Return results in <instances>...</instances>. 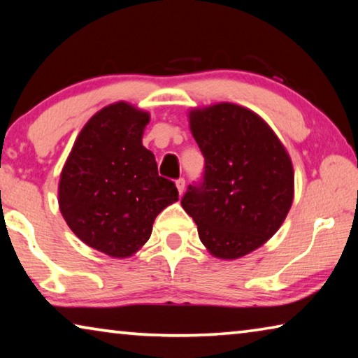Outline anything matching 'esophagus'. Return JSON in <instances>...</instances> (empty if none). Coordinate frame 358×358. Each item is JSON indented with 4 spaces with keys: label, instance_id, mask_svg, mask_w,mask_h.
I'll return each instance as SVG.
<instances>
[{
    "label": "esophagus",
    "instance_id": "1",
    "mask_svg": "<svg viewBox=\"0 0 358 358\" xmlns=\"http://www.w3.org/2000/svg\"><path fill=\"white\" fill-rule=\"evenodd\" d=\"M175 185H177V189H178V192L180 194H183L185 192V178H178L177 181H175Z\"/></svg>",
    "mask_w": 358,
    "mask_h": 358
}]
</instances>
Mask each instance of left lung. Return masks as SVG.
Returning <instances> with one entry per match:
<instances>
[{
	"instance_id": "1",
	"label": "left lung",
	"mask_w": 358,
	"mask_h": 358,
	"mask_svg": "<svg viewBox=\"0 0 358 358\" xmlns=\"http://www.w3.org/2000/svg\"><path fill=\"white\" fill-rule=\"evenodd\" d=\"M189 129L205 157L203 183L181 207L211 256L235 260L273 237L294 201L286 147L256 112L232 102L191 108Z\"/></svg>"
}]
</instances>
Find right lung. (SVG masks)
<instances>
[{
	"label": "right lung",
	"instance_id": "add662e5",
	"mask_svg": "<svg viewBox=\"0 0 358 358\" xmlns=\"http://www.w3.org/2000/svg\"><path fill=\"white\" fill-rule=\"evenodd\" d=\"M150 113L118 101L101 108L77 136L59 175L58 205L85 245L115 259L147 243L156 216L178 201L142 145Z\"/></svg>",
	"mask_w": 358,
	"mask_h": 358
}]
</instances>
